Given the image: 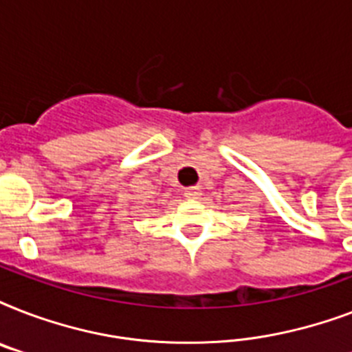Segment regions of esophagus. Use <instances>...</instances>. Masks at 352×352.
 I'll use <instances>...</instances> for the list:
<instances>
[{
	"mask_svg": "<svg viewBox=\"0 0 352 352\" xmlns=\"http://www.w3.org/2000/svg\"><path fill=\"white\" fill-rule=\"evenodd\" d=\"M184 197L188 199H199L201 197V188L199 186H190L184 190Z\"/></svg>",
	"mask_w": 352,
	"mask_h": 352,
	"instance_id": "esophagus-1",
	"label": "esophagus"
}]
</instances>
